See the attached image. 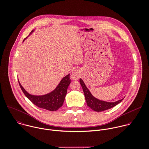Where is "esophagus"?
Segmentation results:
<instances>
[{"label": "esophagus", "mask_w": 149, "mask_h": 149, "mask_svg": "<svg viewBox=\"0 0 149 149\" xmlns=\"http://www.w3.org/2000/svg\"><path fill=\"white\" fill-rule=\"evenodd\" d=\"M71 76L73 79L77 80L80 77V72L78 71V70H75L72 72Z\"/></svg>", "instance_id": "obj_1"}]
</instances>
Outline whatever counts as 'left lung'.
<instances>
[{
	"label": "left lung",
	"instance_id": "1",
	"mask_svg": "<svg viewBox=\"0 0 149 149\" xmlns=\"http://www.w3.org/2000/svg\"><path fill=\"white\" fill-rule=\"evenodd\" d=\"M80 83L84 94L85 99L86 100L87 106L95 111H102L112 108L117 104H118L119 103H120L124 99L123 98L115 102H107L100 100L99 99L94 98L92 95V94H91L88 89L87 88L81 79H80Z\"/></svg>",
	"mask_w": 149,
	"mask_h": 149
}]
</instances>
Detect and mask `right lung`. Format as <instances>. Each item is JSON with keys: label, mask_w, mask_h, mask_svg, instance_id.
<instances>
[{"label": "right lung", "mask_w": 149, "mask_h": 149, "mask_svg": "<svg viewBox=\"0 0 149 149\" xmlns=\"http://www.w3.org/2000/svg\"><path fill=\"white\" fill-rule=\"evenodd\" d=\"M33 31H32L30 34L32 33ZM26 38L24 39V41L26 39ZM18 83L25 95L34 104L40 108L50 111H56L59 107H61L63 103L65 96L66 95L68 87L70 83V74H69L62 79L57 87L52 92L42 96H35L30 95L22 87L19 81Z\"/></svg>", "instance_id": "1"}]
</instances>
